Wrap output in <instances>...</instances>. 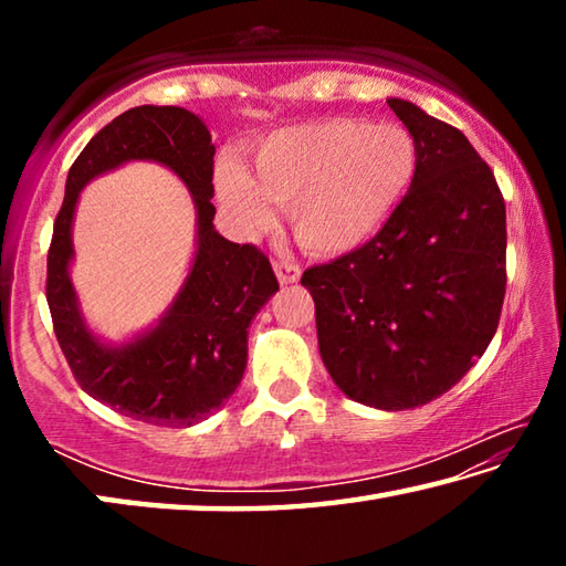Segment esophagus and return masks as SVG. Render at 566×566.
<instances>
[{"instance_id": "1", "label": "esophagus", "mask_w": 566, "mask_h": 566, "mask_svg": "<svg viewBox=\"0 0 566 566\" xmlns=\"http://www.w3.org/2000/svg\"><path fill=\"white\" fill-rule=\"evenodd\" d=\"M274 272H276V280H280L282 284H294L296 280H300V266L294 264L292 256H276L274 260Z\"/></svg>"}]
</instances>
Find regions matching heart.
Here are the masks:
<instances>
[{"mask_svg": "<svg viewBox=\"0 0 566 566\" xmlns=\"http://www.w3.org/2000/svg\"><path fill=\"white\" fill-rule=\"evenodd\" d=\"M417 171V142L395 122L322 119L266 137L252 175L224 161L217 197L237 227L270 222V205L286 207L294 237L322 254L347 252L395 212Z\"/></svg>", "mask_w": 566, "mask_h": 566, "instance_id": "heart-1", "label": "heart"}]
</instances>
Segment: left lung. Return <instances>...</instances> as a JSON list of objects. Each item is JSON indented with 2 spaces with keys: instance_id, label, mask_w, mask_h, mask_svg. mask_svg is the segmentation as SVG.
<instances>
[{
  "instance_id": "1",
  "label": "left lung",
  "mask_w": 566,
  "mask_h": 566,
  "mask_svg": "<svg viewBox=\"0 0 566 566\" xmlns=\"http://www.w3.org/2000/svg\"><path fill=\"white\" fill-rule=\"evenodd\" d=\"M417 142L411 187L379 232L304 270L324 367L344 395L401 411L462 379L500 327L506 209L490 165L452 124L387 99Z\"/></svg>"
}]
</instances>
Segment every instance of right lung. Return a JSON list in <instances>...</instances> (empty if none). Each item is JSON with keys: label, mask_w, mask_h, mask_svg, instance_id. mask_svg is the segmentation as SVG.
<instances>
[{"label": "right lung", "mask_w": 566, "mask_h": 566, "mask_svg": "<svg viewBox=\"0 0 566 566\" xmlns=\"http://www.w3.org/2000/svg\"><path fill=\"white\" fill-rule=\"evenodd\" d=\"M129 158L161 160L190 187L198 205V254L160 327L127 348L109 350L83 327L65 264L78 189ZM212 179L214 145L202 119L157 104L127 109L74 159L46 252V302L74 379L102 405L155 427L197 424L234 395L247 367L249 322L280 290L262 249L217 234Z\"/></svg>", "instance_id": "right-lung-1"}]
</instances>
